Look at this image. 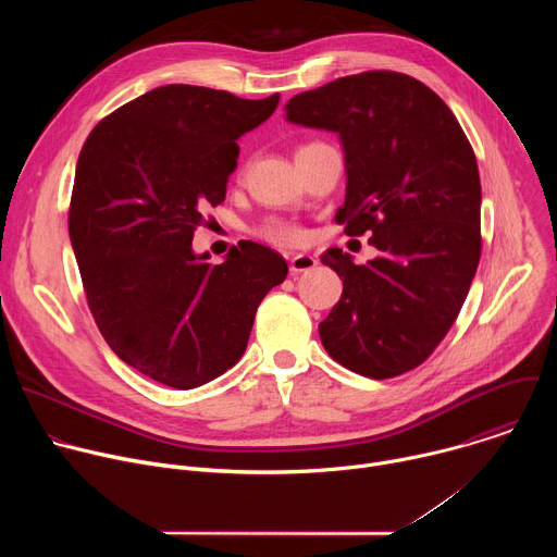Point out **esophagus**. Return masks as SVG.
I'll use <instances>...</instances> for the list:
<instances>
[{
  "label": "esophagus",
  "instance_id": "obj_1",
  "mask_svg": "<svg viewBox=\"0 0 557 557\" xmlns=\"http://www.w3.org/2000/svg\"><path fill=\"white\" fill-rule=\"evenodd\" d=\"M314 267H317V258L310 256V253H297V256L290 258V273H293V275L312 271Z\"/></svg>",
  "mask_w": 557,
  "mask_h": 557
}]
</instances>
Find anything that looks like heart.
I'll return each instance as SVG.
<instances>
[{
	"mask_svg": "<svg viewBox=\"0 0 557 557\" xmlns=\"http://www.w3.org/2000/svg\"><path fill=\"white\" fill-rule=\"evenodd\" d=\"M262 233L269 237V240H273V243H286V245L297 243L299 237H301L299 228H295V226H290V224H284V222H271V224L264 226Z\"/></svg>",
	"mask_w": 557,
	"mask_h": 557,
	"instance_id": "1",
	"label": "heart"
}]
</instances>
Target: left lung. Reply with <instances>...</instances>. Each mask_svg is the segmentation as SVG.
Listing matches in <instances>:
<instances>
[{
    "mask_svg": "<svg viewBox=\"0 0 557 557\" xmlns=\"http://www.w3.org/2000/svg\"><path fill=\"white\" fill-rule=\"evenodd\" d=\"M286 121L335 132L346 161L337 222L370 235L368 264L333 247L344 282L320 324L344 368L389 379L423 363L447 335L481 260V178L473 149L443 99L417 78L372 70L286 103Z\"/></svg>",
    "mask_w": 557,
    "mask_h": 557,
    "instance_id": "obj_1",
    "label": "left lung"
}]
</instances>
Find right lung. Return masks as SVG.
I'll use <instances>...</instances> for the list:
<instances>
[{
    "instance_id": "right-lung-1",
    "label": "right lung",
    "mask_w": 557,
    "mask_h": 557,
    "mask_svg": "<svg viewBox=\"0 0 557 557\" xmlns=\"http://www.w3.org/2000/svg\"><path fill=\"white\" fill-rule=\"evenodd\" d=\"M280 95L249 101L172 84L106 116L78 153L67 231L95 322L127 366L178 389L209 383L247 350L256 310L288 267L245 243L194 253L205 209L237 168V138Z\"/></svg>"
}]
</instances>
